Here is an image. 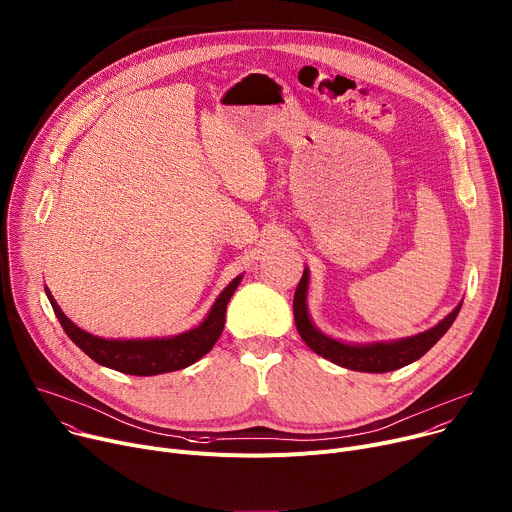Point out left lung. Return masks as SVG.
Returning <instances> with one entry per match:
<instances>
[{
  "label": "left lung",
  "mask_w": 512,
  "mask_h": 512,
  "mask_svg": "<svg viewBox=\"0 0 512 512\" xmlns=\"http://www.w3.org/2000/svg\"><path fill=\"white\" fill-rule=\"evenodd\" d=\"M307 291H309V268L305 266L303 277L293 297V313H295V326L299 336L313 352H316V355L332 361L334 365H340L350 371H361V373H387L418 361L424 352H428L445 336V332L455 322L463 303V301L457 303V307L437 326H432L416 336L352 344V342H342L338 338L324 334L316 324L311 322L309 307H307Z\"/></svg>",
  "instance_id": "1"
}]
</instances>
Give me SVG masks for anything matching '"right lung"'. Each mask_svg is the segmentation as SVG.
<instances>
[{
	"label": "right lung",
	"mask_w": 512,
	"mask_h": 512,
	"mask_svg": "<svg viewBox=\"0 0 512 512\" xmlns=\"http://www.w3.org/2000/svg\"><path fill=\"white\" fill-rule=\"evenodd\" d=\"M244 274L235 277L215 299L213 307L209 309L207 318L186 332L174 334V336H157V338H102L94 336L80 326H75L61 307L57 305L55 297L51 295L49 287H45V293L53 305L55 316L59 324L63 326L65 334L80 346L86 355L96 361L102 367L114 369L127 375H139V377H151L162 375L170 371H178L184 367H190L199 359H203L207 352L215 346L219 340L223 326H225V311L231 295L242 283Z\"/></svg>",
	"instance_id": "add662e5"
}]
</instances>
